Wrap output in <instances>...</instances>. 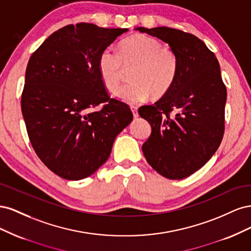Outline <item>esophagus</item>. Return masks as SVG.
<instances>
[{"mask_svg": "<svg viewBox=\"0 0 251 251\" xmlns=\"http://www.w3.org/2000/svg\"><path fill=\"white\" fill-rule=\"evenodd\" d=\"M131 110L133 112V116L134 118H137L139 115H138V111H137V107H131Z\"/></svg>", "mask_w": 251, "mask_h": 251, "instance_id": "34e87169", "label": "esophagus"}]
</instances>
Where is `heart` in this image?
Returning a JSON list of instances; mask_svg holds the SVG:
<instances>
[{"label": "heart", "mask_w": 251, "mask_h": 251, "mask_svg": "<svg viewBox=\"0 0 251 251\" xmlns=\"http://www.w3.org/2000/svg\"><path fill=\"white\" fill-rule=\"evenodd\" d=\"M125 67H133L132 81L121 87L115 95L126 103L137 104L151 94L161 97L169 92L177 78L179 62L176 53L162 48L160 42L135 34L121 42L119 52L113 47L104 48L97 60L100 79L109 90L118 88Z\"/></svg>", "instance_id": "1"}]
</instances>
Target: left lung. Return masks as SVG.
I'll return each instance as SVG.
<instances>
[{
  "mask_svg": "<svg viewBox=\"0 0 251 251\" xmlns=\"http://www.w3.org/2000/svg\"><path fill=\"white\" fill-rule=\"evenodd\" d=\"M135 29L169 44L179 62L169 92L138 110L151 127L143 155L161 176L186 178L214 156L223 138L227 93L219 62L193 34L169 27Z\"/></svg>",
  "mask_w": 251,
  "mask_h": 251,
  "instance_id": "8db88e82",
  "label": "left lung"
}]
</instances>
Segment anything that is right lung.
Wrapping results in <instances>:
<instances>
[{"instance_id": "1", "label": "right lung", "mask_w": 251, "mask_h": 251, "mask_svg": "<svg viewBox=\"0 0 251 251\" xmlns=\"http://www.w3.org/2000/svg\"><path fill=\"white\" fill-rule=\"evenodd\" d=\"M128 29L89 23L52 33L30 57L22 113L30 142L47 168L67 180H81L108 160L116 136L131 124L128 105L110 98L97 60ZM105 103L98 112L90 111Z\"/></svg>"}]
</instances>
